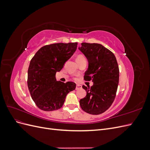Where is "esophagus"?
I'll list each match as a JSON object with an SVG mask.
<instances>
[{
	"instance_id": "esophagus-1",
	"label": "esophagus",
	"mask_w": 150,
	"mask_h": 150,
	"mask_svg": "<svg viewBox=\"0 0 150 150\" xmlns=\"http://www.w3.org/2000/svg\"><path fill=\"white\" fill-rule=\"evenodd\" d=\"M81 88H82V86H81V85H80V84H77L76 85V90L81 89Z\"/></svg>"
}]
</instances>
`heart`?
<instances>
[{"instance_id": "1", "label": "heart", "mask_w": 150, "mask_h": 150, "mask_svg": "<svg viewBox=\"0 0 150 150\" xmlns=\"http://www.w3.org/2000/svg\"><path fill=\"white\" fill-rule=\"evenodd\" d=\"M82 60H86V58L83 55H78L76 57V61H82Z\"/></svg>"}]
</instances>
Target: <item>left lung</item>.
Returning a JSON list of instances; mask_svg holds the SVG:
<instances>
[{"label":"left lung","instance_id":"8db88e82","mask_svg":"<svg viewBox=\"0 0 150 150\" xmlns=\"http://www.w3.org/2000/svg\"><path fill=\"white\" fill-rule=\"evenodd\" d=\"M79 50L88 61L86 81H92L91 87L83 86L86 96L79 101L85 112L99 115L105 112L115 100L119 83V67L115 56L103 45L81 43Z\"/></svg>","mask_w":150,"mask_h":150}]
</instances>
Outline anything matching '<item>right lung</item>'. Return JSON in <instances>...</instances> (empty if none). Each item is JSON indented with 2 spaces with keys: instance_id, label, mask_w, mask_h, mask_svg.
Listing matches in <instances>:
<instances>
[{
  "instance_id": "obj_1",
  "label": "right lung",
  "mask_w": 150,
  "mask_h": 150,
  "mask_svg": "<svg viewBox=\"0 0 150 150\" xmlns=\"http://www.w3.org/2000/svg\"><path fill=\"white\" fill-rule=\"evenodd\" d=\"M78 43H57L43 46L32 59L28 72V86L32 99L41 110L62 108L66 95L76 88L73 82L57 81L56 74L73 55Z\"/></svg>"
}]
</instances>
